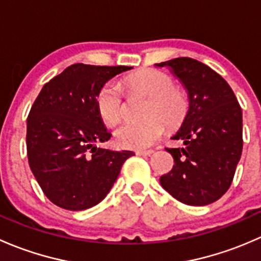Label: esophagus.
Masks as SVG:
<instances>
[{"label":"esophagus","instance_id":"34e87169","mask_svg":"<svg viewBox=\"0 0 261 261\" xmlns=\"http://www.w3.org/2000/svg\"><path fill=\"white\" fill-rule=\"evenodd\" d=\"M154 154V150L152 149H146V150H138L136 155H143V156H150V155Z\"/></svg>","mask_w":261,"mask_h":261}]
</instances>
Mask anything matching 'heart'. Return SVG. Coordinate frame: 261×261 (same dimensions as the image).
Instances as JSON below:
<instances>
[{
    "label": "heart",
    "instance_id": "b5f03b06",
    "mask_svg": "<svg viewBox=\"0 0 261 261\" xmlns=\"http://www.w3.org/2000/svg\"><path fill=\"white\" fill-rule=\"evenodd\" d=\"M131 94H143L147 102L143 111V121L127 122L116 128V143L127 149H145L154 145L170 128H177L186 120L189 111L187 92L175 84L172 75L159 69H141L123 80ZM96 107L102 120L112 126L120 122L125 114L121 87L109 81L96 93Z\"/></svg>",
    "mask_w": 261,
    "mask_h": 261
}]
</instances>
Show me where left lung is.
<instances>
[{
	"label": "left lung",
	"mask_w": 261,
	"mask_h": 261,
	"mask_svg": "<svg viewBox=\"0 0 261 261\" xmlns=\"http://www.w3.org/2000/svg\"><path fill=\"white\" fill-rule=\"evenodd\" d=\"M169 67L188 91L189 111L173 140L183 147H165L173 169L160 177L163 188L189 206L220 199L232 183L243 151V111L228 83L208 65L192 58L156 64Z\"/></svg>",
	"instance_id": "1"
}]
</instances>
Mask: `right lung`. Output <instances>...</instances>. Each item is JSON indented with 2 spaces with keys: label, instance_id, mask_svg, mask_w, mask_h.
Segmentation results:
<instances>
[{
  "label": "right lung",
  "instance_id": "add662e5",
  "mask_svg": "<svg viewBox=\"0 0 261 261\" xmlns=\"http://www.w3.org/2000/svg\"><path fill=\"white\" fill-rule=\"evenodd\" d=\"M131 67L77 63L50 80L28 116L29 165L44 194L58 207L83 211L109 194L128 150L97 147L111 134L96 107L102 84Z\"/></svg>",
  "mask_w": 261,
  "mask_h": 261
}]
</instances>
